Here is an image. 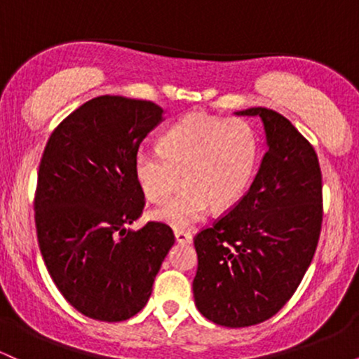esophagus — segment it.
<instances>
[{
    "label": "esophagus",
    "mask_w": 359,
    "mask_h": 359,
    "mask_svg": "<svg viewBox=\"0 0 359 359\" xmlns=\"http://www.w3.org/2000/svg\"><path fill=\"white\" fill-rule=\"evenodd\" d=\"M175 240L182 245H187V243H192V233L185 231V229H175Z\"/></svg>",
    "instance_id": "esophagus-1"
}]
</instances>
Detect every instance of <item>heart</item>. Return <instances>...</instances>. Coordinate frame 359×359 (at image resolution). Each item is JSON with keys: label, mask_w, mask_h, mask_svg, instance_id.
<instances>
[{"label": "heart", "mask_w": 359, "mask_h": 359, "mask_svg": "<svg viewBox=\"0 0 359 359\" xmlns=\"http://www.w3.org/2000/svg\"><path fill=\"white\" fill-rule=\"evenodd\" d=\"M258 137L243 118L189 114L170 126L158 148H142L135 174L150 203L165 204L155 217L174 228H189L214 209H228L246 192L258 163Z\"/></svg>", "instance_id": "obj_1"}]
</instances>
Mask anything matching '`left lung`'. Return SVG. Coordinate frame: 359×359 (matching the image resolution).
<instances>
[{"instance_id": "left-lung-1", "label": "left lung", "mask_w": 359, "mask_h": 359, "mask_svg": "<svg viewBox=\"0 0 359 359\" xmlns=\"http://www.w3.org/2000/svg\"><path fill=\"white\" fill-rule=\"evenodd\" d=\"M259 116L269 150L248 192L194 236V300L214 324L248 327L290 300L314 258L323 226V174L314 147L285 116Z\"/></svg>"}]
</instances>
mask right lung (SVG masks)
I'll list each match as a JSON object with an SVG mask.
<instances>
[{
    "label": "right lung",
    "instance_id": "obj_1",
    "mask_svg": "<svg viewBox=\"0 0 359 359\" xmlns=\"http://www.w3.org/2000/svg\"><path fill=\"white\" fill-rule=\"evenodd\" d=\"M162 113L151 101L94 97L45 145L34 204L40 253L60 294L90 319L138 314L175 241L162 221L126 229L145 208L135 156Z\"/></svg>",
    "mask_w": 359,
    "mask_h": 359
}]
</instances>
